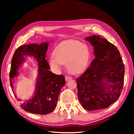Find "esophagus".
Returning a JSON list of instances; mask_svg holds the SVG:
<instances>
[{"mask_svg":"<svg viewBox=\"0 0 134 134\" xmlns=\"http://www.w3.org/2000/svg\"><path fill=\"white\" fill-rule=\"evenodd\" d=\"M72 79L71 77L68 76H65V80H66V81H68V80H70V79Z\"/></svg>","mask_w":134,"mask_h":134,"instance_id":"obj_1","label":"esophagus"}]
</instances>
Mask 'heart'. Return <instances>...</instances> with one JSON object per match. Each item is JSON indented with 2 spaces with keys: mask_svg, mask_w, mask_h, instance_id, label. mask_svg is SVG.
<instances>
[{
  "mask_svg": "<svg viewBox=\"0 0 134 134\" xmlns=\"http://www.w3.org/2000/svg\"><path fill=\"white\" fill-rule=\"evenodd\" d=\"M53 55L49 59V64L54 70L60 71L63 64H66L69 71L78 74L86 68L90 51L85 44L70 40L60 43L55 48Z\"/></svg>",
  "mask_w": 134,
  "mask_h": 134,
  "instance_id": "heart-1",
  "label": "heart"
}]
</instances>
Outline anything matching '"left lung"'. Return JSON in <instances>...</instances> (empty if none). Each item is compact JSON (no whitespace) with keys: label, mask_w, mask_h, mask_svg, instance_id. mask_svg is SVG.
Returning a JSON list of instances; mask_svg holds the SVG:
<instances>
[{"label":"left lung","mask_w":134,"mask_h":134,"mask_svg":"<svg viewBox=\"0 0 134 134\" xmlns=\"http://www.w3.org/2000/svg\"><path fill=\"white\" fill-rule=\"evenodd\" d=\"M86 40L94 47L96 58L76 80L78 98L87 110L106 108L122 92L124 64L117 48L107 40L95 35Z\"/></svg>","instance_id":"left-lung-1"}]
</instances>
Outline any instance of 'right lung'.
<instances>
[{
    "instance_id": "obj_1",
    "label": "right lung",
    "mask_w": 134,
    "mask_h": 134,
    "mask_svg": "<svg viewBox=\"0 0 134 134\" xmlns=\"http://www.w3.org/2000/svg\"><path fill=\"white\" fill-rule=\"evenodd\" d=\"M48 43L30 44L19 46L14 52L11 62L9 78L18 75V69L24 62V56L34 57L38 64V75L36 83V93L33 98L22 102L20 106L26 111L34 114L46 115L54 111L59 93L65 84V76L56 75L49 70L50 66L45 59ZM13 90V84L10 79ZM15 98H17L14 94ZM18 100H20L17 99Z\"/></svg>"
}]
</instances>
